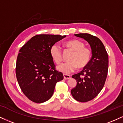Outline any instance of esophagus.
<instances>
[{
    "instance_id": "obj_1",
    "label": "esophagus",
    "mask_w": 123,
    "mask_h": 123,
    "mask_svg": "<svg viewBox=\"0 0 123 123\" xmlns=\"http://www.w3.org/2000/svg\"><path fill=\"white\" fill-rule=\"evenodd\" d=\"M63 78H64L65 80H68L70 79V76L68 75V74H63Z\"/></svg>"
}]
</instances>
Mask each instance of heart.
Here are the masks:
<instances>
[{
    "instance_id": "heart-1",
    "label": "heart",
    "mask_w": 123,
    "mask_h": 123,
    "mask_svg": "<svg viewBox=\"0 0 123 123\" xmlns=\"http://www.w3.org/2000/svg\"><path fill=\"white\" fill-rule=\"evenodd\" d=\"M65 46L73 51L69 59V62L61 64L57 69L64 74H69L79 68H83L88 65L91 57V52L85 47L84 43L79 40H72L65 43ZM50 55L53 60L57 64L62 61V50L60 45L55 43L50 48Z\"/></svg>"
}]
</instances>
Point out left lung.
Returning a JSON list of instances; mask_svg holds the SVG:
<instances>
[{
  "label": "left lung",
  "mask_w": 123,
  "mask_h": 123,
  "mask_svg": "<svg viewBox=\"0 0 123 123\" xmlns=\"http://www.w3.org/2000/svg\"><path fill=\"white\" fill-rule=\"evenodd\" d=\"M74 36L82 38L90 44L92 57L82 71L73 74L77 85L71 90L72 95L76 101L88 102L98 95L105 84L108 71V55L99 38L88 33H79Z\"/></svg>",
  "instance_id": "1"
}]
</instances>
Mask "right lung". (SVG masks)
I'll return each mask as SVG.
<instances>
[{"label": "right lung", "instance_id": "right-lung-1", "mask_svg": "<svg viewBox=\"0 0 123 123\" xmlns=\"http://www.w3.org/2000/svg\"><path fill=\"white\" fill-rule=\"evenodd\" d=\"M66 35H37L21 48L17 59L15 73L19 87L31 101L43 103L53 95L56 83L63 80L56 70L50 48Z\"/></svg>", "mask_w": 123, "mask_h": 123}]
</instances>
